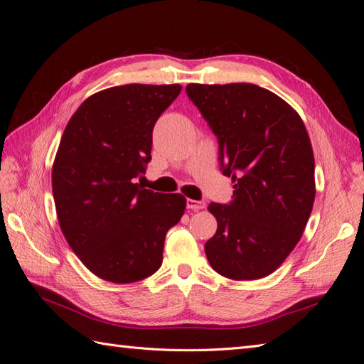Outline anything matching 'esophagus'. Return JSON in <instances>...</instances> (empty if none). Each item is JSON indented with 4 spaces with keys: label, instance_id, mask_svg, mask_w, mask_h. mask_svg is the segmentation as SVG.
I'll list each match as a JSON object with an SVG mask.
<instances>
[{
    "label": "esophagus",
    "instance_id": "1",
    "mask_svg": "<svg viewBox=\"0 0 364 364\" xmlns=\"http://www.w3.org/2000/svg\"><path fill=\"white\" fill-rule=\"evenodd\" d=\"M186 208H188V210H194V211H199V210L205 208V202H202V200L186 199Z\"/></svg>",
    "mask_w": 364,
    "mask_h": 364
}]
</instances>
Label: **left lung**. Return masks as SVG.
Returning a JSON list of instances; mask_svg holds the SVG:
<instances>
[{
  "label": "left lung",
  "instance_id": "obj_1",
  "mask_svg": "<svg viewBox=\"0 0 364 364\" xmlns=\"http://www.w3.org/2000/svg\"><path fill=\"white\" fill-rule=\"evenodd\" d=\"M219 142L232 200L211 202L218 231L205 243L215 272L255 280L276 271L296 248L316 198L314 153L301 117L282 97L254 84H188Z\"/></svg>",
  "mask_w": 364,
  "mask_h": 364
}]
</instances>
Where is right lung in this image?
I'll use <instances>...</instances> for the list:
<instances>
[{
  "label": "right lung",
  "mask_w": 364,
  "mask_h": 364,
  "mask_svg": "<svg viewBox=\"0 0 364 364\" xmlns=\"http://www.w3.org/2000/svg\"><path fill=\"white\" fill-rule=\"evenodd\" d=\"M182 87L127 84L97 92L68 121L52 168L58 220L95 276L133 283L161 268L165 234L185 211L181 194L142 188L153 129Z\"/></svg>",
  "instance_id": "right-lung-1"
}]
</instances>
